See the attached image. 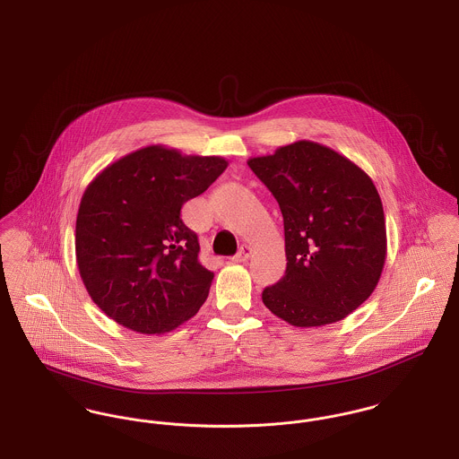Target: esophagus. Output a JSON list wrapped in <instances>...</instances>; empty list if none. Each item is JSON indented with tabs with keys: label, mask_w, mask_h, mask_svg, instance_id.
I'll list each match as a JSON object with an SVG mask.
<instances>
[{
	"label": "esophagus",
	"mask_w": 459,
	"mask_h": 459,
	"mask_svg": "<svg viewBox=\"0 0 459 459\" xmlns=\"http://www.w3.org/2000/svg\"><path fill=\"white\" fill-rule=\"evenodd\" d=\"M251 253H253V249H251L249 246H241V249H239L238 255L232 258V262H246V260H249Z\"/></svg>",
	"instance_id": "esophagus-1"
}]
</instances>
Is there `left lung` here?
<instances>
[{"label":"left lung","instance_id":"left-lung-1","mask_svg":"<svg viewBox=\"0 0 459 459\" xmlns=\"http://www.w3.org/2000/svg\"><path fill=\"white\" fill-rule=\"evenodd\" d=\"M247 166L284 218L286 273L264 290L270 312L297 327L338 323L377 288L386 258L385 213L369 175L310 140Z\"/></svg>","mask_w":459,"mask_h":459}]
</instances>
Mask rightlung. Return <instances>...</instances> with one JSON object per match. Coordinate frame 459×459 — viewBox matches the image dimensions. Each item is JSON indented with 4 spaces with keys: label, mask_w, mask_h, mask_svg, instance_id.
Listing matches in <instances>:
<instances>
[{
    "label": "right lung",
    "mask_w": 459,
    "mask_h": 459,
    "mask_svg": "<svg viewBox=\"0 0 459 459\" xmlns=\"http://www.w3.org/2000/svg\"><path fill=\"white\" fill-rule=\"evenodd\" d=\"M218 156H184L149 145L108 164L84 190L76 218V262L95 305L142 334L189 321L215 273L199 260L184 203L225 171Z\"/></svg>",
    "instance_id": "right-lung-1"
}]
</instances>
